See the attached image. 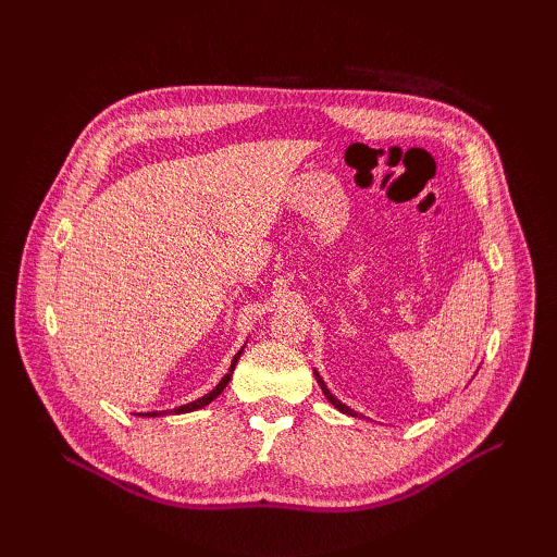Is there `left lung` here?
<instances>
[{"instance_id": "obj_1", "label": "left lung", "mask_w": 557, "mask_h": 557, "mask_svg": "<svg viewBox=\"0 0 557 557\" xmlns=\"http://www.w3.org/2000/svg\"><path fill=\"white\" fill-rule=\"evenodd\" d=\"M313 374H315V379H318V383H320V387H323V393H325V397H327V399H330V401H332V404H334V407H336V409H339V411H342V413H348V416H358V413H356V411H352V409H348V407H346V404H342V401H339V399H336V397H334V395H332V393H330V391H327V385H325V383H323V379H320V374H318V372H313Z\"/></svg>"}]
</instances>
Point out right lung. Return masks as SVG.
Here are the masks:
<instances>
[{
	"mask_svg": "<svg viewBox=\"0 0 557 557\" xmlns=\"http://www.w3.org/2000/svg\"><path fill=\"white\" fill-rule=\"evenodd\" d=\"M242 352H244V348L237 352V356H234V360H232V367H230V372L223 376V381L218 383L211 393H207L205 397H199V399H195V401H190V404H183V407H178V409H174V413H188V411H195V409H201V407H207L209 401H213L218 395H221L223 391H225V385L230 383V379H232V372H234V367H237V360L242 358ZM160 413H166V411H160ZM158 411H153V413H139V416H160Z\"/></svg>",
	"mask_w": 557,
	"mask_h": 557,
	"instance_id": "add662e5",
	"label": "right lung"
}]
</instances>
